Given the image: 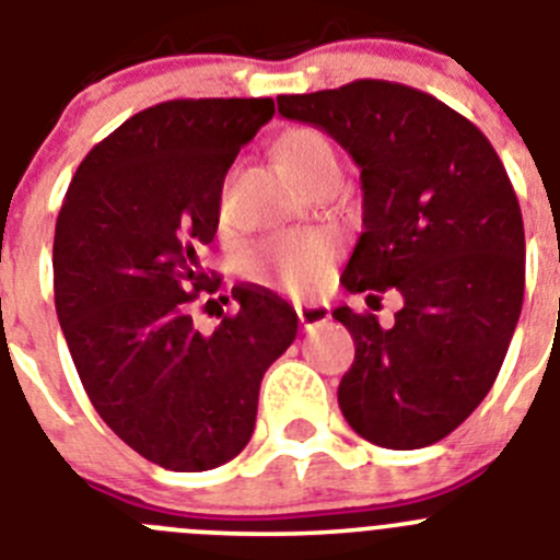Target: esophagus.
I'll return each mask as SVG.
<instances>
[{
    "mask_svg": "<svg viewBox=\"0 0 560 560\" xmlns=\"http://www.w3.org/2000/svg\"><path fill=\"white\" fill-rule=\"evenodd\" d=\"M295 315L301 326L315 328L331 317V310H328V304H320V301H304V304H295Z\"/></svg>",
    "mask_w": 560,
    "mask_h": 560,
    "instance_id": "obj_1",
    "label": "esophagus"
}]
</instances>
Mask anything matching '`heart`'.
<instances>
[{
  "instance_id": "heart-1",
  "label": "heart",
  "mask_w": 560,
  "mask_h": 560,
  "mask_svg": "<svg viewBox=\"0 0 560 560\" xmlns=\"http://www.w3.org/2000/svg\"><path fill=\"white\" fill-rule=\"evenodd\" d=\"M273 156L281 174L298 187L310 185L312 179L337 171V151L323 132L312 127H292L279 135L273 145ZM334 248L326 237L284 240L256 256V270L265 279L284 284L287 290H312L326 276L331 265Z\"/></svg>"
}]
</instances>
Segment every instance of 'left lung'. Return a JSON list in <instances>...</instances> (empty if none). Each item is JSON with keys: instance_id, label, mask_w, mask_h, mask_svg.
I'll return each mask as SVG.
<instances>
[{"instance_id": "left-lung-1", "label": "left lung", "mask_w": 560, "mask_h": 560, "mask_svg": "<svg viewBox=\"0 0 560 560\" xmlns=\"http://www.w3.org/2000/svg\"><path fill=\"white\" fill-rule=\"evenodd\" d=\"M276 102L290 121L331 135L362 171L364 232L345 290L404 295L392 328L334 310L357 342L339 409L373 445H433L489 395L522 312L525 229L503 162L464 115L398 82Z\"/></svg>"}]
</instances>
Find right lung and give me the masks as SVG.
I'll list each match as a JSON object with an SVG mask.
<instances>
[{
    "label": "right lung",
    "mask_w": 560,
    "mask_h": 560,
    "mask_svg": "<svg viewBox=\"0 0 560 560\" xmlns=\"http://www.w3.org/2000/svg\"><path fill=\"white\" fill-rule=\"evenodd\" d=\"M273 113V98L154 104L93 145L57 215V320L88 398L174 472L248 445L265 370L298 334L295 310L256 284L232 287L237 315L212 334L187 312L218 290L198 254L218 232L226 171Z\"/></svg>",
    "instance_id": "obj_1"
}]
</instances>
